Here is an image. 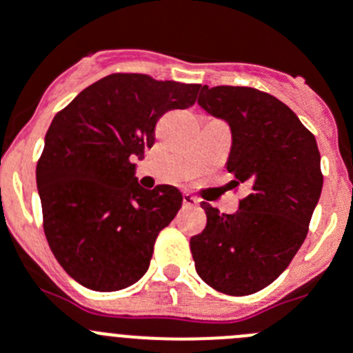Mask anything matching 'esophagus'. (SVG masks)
<instances>
[{
    "label": "esophagus",
    "mask_w": 353,
    "mask_h": 353,
    "mask_svg": "<svg viewBox=\"0 0 353 353\" xmlns=\"http://www.w3.org/2000/svg\"><path fill=\"white\" fill-rule=\"evenodd\" d=\"M183 206H185V208H194V206H199V199L196 198V196H192V194L185 192L183 194Z\"/></svg>",
    "instance_id": "1"
}]
</instances>
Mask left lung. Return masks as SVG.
<instances>
[{
  "instance_id": "8db88e82",
  "label": "left lung",
  "mask_w": 353,
  "mask_h": 353,
  "mask_svg": "<svg viewBox=\"0 0 353 353\" xmlns=\"http://www.w3.org/2000/svg\"><path fill=\"white\" fill-rule=\"evenodd\" d=\"M198 103L231 128V183L250 194L231 215L203 203L206 228L190 238V252L203 282L248 296L285 271L308 234L324 183L320 152L296 113L263 90L203 85Z\"/></svg>"
}]
</instances>
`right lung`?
Returning a JSON list of instances; mask_svg holds the SVG:
<instances>
[{"instance_id":"1","label":"right lung","mask_w":353,"mask_h":353,"mask_svg":"<svg viewBox=\"0 0 353 353\" xmlns=\"http://www.w3.org/2000/svg\"><path fill=\"white\" fill-rule=\"evenodd\" d=\"M201 85L113 73L83 89L57 113L37 164L43 231L57 263L99 292L137 283L155 238L182 206L173 185L140 187L131 161L143 159L155 124L185 110Z\"/></svg>"}]
</instances>
